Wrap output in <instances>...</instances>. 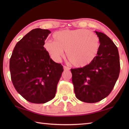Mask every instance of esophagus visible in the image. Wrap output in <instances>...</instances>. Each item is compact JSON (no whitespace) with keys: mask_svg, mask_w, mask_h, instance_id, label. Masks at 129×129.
I'll use <instances>...</instances> for the list:
<instances>
[{"mask_svg":"<svg viewBox=\"0 0 129 129\" xmlns=\"http://www.w3.org/2000/svg\"><path fill=\"white\" fill-rule=\"evenodd\" d=\"M63 68H64V70L65 71H67V70H70V68L67 66H63Z\"/></svg>","mask_w":129,"mask_h":129,"instance_id":"1","label":"esophagus"}]
</instances>
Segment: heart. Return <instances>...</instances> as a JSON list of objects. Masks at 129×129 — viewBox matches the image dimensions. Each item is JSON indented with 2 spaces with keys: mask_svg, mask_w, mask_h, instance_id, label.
I'll return each instance as SVG.
<instances>
[{
  "mask_svg": "<svg viewBox=\"0 0 129 129\" xmlns=\"http://www.w3.org/2000/svg\"><path fill=\"white\" fill-rule=\"evenodd\" d=\"M54 40H47L44 47L54 61L59 62L65 55L76 67L90 64L96 55L99 39L95 33L85 29H65L55 33Z\"/></svg>",
  "mask_w": 129,
  "mask_h": 129,
  "instance_id": "b5f03b06",
  "label": "heart"
}]
</instances>
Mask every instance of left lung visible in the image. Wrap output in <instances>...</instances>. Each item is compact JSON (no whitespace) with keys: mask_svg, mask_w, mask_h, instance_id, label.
Listing matches in <instances>:
<instances>
[{"mask_svg":"<svg viewBox=\"0 0 129 129\" xmlns=\"http://www.w3.org/2000/svg\"><path fill=\"white\" fill-rule=\"evenodd\" d=\"M95 32L100 42L95 59L85 67L71 69L76 97L87 103L99 102L108 96L119 78L120 69L116 46L106 34Z\"/></svg>","mask_w":129,"mask_h":129,"instance_id":"8db88e82","label":"left lung"}]
</instances>
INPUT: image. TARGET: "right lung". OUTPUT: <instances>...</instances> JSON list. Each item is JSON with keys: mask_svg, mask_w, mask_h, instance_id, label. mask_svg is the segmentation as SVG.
<instances>
[{"mask_svg": "<svg viewBox=\"0 0 129 129\" xmlns=\"http://www.w3.org/2000/svg\"><path fill=\"white\" fill-rule=\"evenodd\" d=\"M50 33L48 29H33L16 43L10 59L14 86L32 103L44 104L54 99L64 71L44 47Z\"/></svg>", "mask_w": 129, "mask_h": 129, "instance_id": "right-lung-1", "label": "right lung"}]
</instances>
